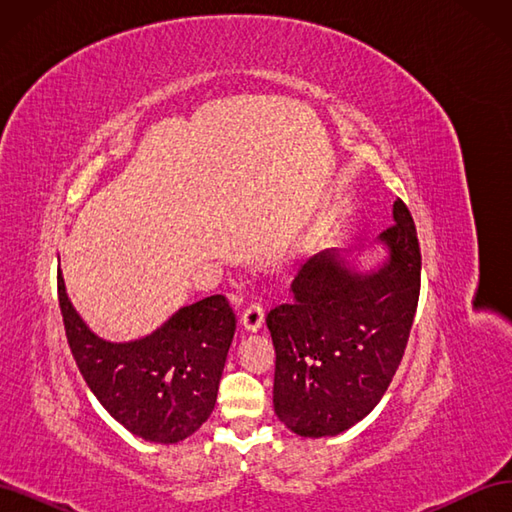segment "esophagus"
<instances>
[{
    "instance_id": "esophagus-1",
    "label": "esophagus",
    "mask_w": 512,
    "mask_h": 512,
    "mask_svg": "<svg viewBox=\"0 0 512 512\" xmlns=\"http://www.w3.org/2000/svg\"><path fill=\"white\" fill-rule=\"evenodd\" d=\"M262 320H265V309L256 301L247 305L245 312L241 314V324L245 331H258L262 327Z\"/></svg>"
}]
</instances>
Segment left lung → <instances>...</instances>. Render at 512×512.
I'll return each instance as SVG.
<instances>
[{"mask_svg":"<svg viewBox=\"0 0 512 512\" xmlns=\"http://www.w3.org/2000/svg\"><path fill=\"white\" fill-rule=\"evenodd\" d=\"M380 232L389 260L354 271L339 250L309 258L292 301L275 305L273 406L305 438L337 436L376 408L404 359L421 292V247L401 198Z\"/></svg>","mask_w":512,"mask_h":512,"instance_id":"8db88e82","label":"left lung"}]
</instances>
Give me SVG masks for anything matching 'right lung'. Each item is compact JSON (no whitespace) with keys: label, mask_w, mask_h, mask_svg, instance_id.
Returning <instances> with one entry per match:
<instances>
[{"label":"right lung","mask_w":512,"mask_h":512,"mask_svg":"<svg viewBox=\"0 0 512 512\" xmlns=\"http://www.w3.org/2000/svg\"><path fill=\"white\" fill-rule=\"evenodd\" d=\"M57 297L76 367L117 423L143 440L175 444L207 421L237 329L224 294L181 307L156 333L128 344L104 342L87 329L61 271Z\"/></svg>","instance_id":"right-lung-1"}]
</instances>
